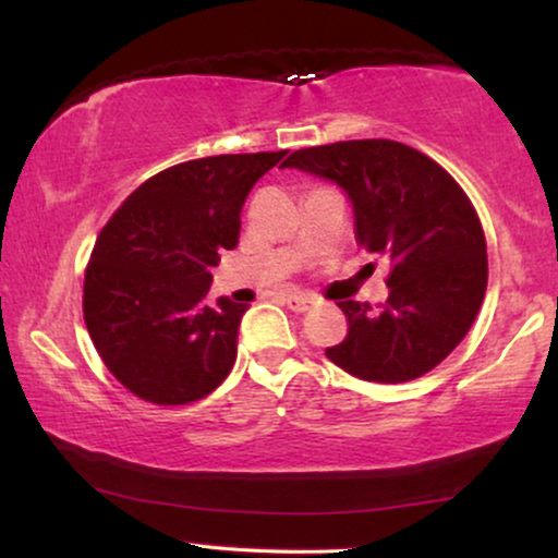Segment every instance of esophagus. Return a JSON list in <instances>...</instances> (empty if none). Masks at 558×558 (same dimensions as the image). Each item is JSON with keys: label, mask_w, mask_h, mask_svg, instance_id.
Returning a JSON list of instances; mask_svg holds the SVG:
<instances>
[{"label": "esophagus", "mask_w": 558, "mask_h": 558, "mask_svg": "<svg viewBox=\"0 0 558 558\" xmlns=\"http://www.w3.org/2000/svg\"><path fill=\"white\" fill-rule=\"evenodd\" d=\"M281 302H284L292 312H307L312 304H315V300H312L310 294H302V292L281 294Z\"/></svg>", "instance_id": "1"}]
</instances>
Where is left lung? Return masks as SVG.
Returning a JSON list of instances; mask_svg holds the SVG:
<instances>
[{"instance_id":"left-lung-1","label":"left lung","mask_w":558,"mask_h":558,"mask_svg":"<svg viewBox=\"0 0 558 558\" xmlns=\"http://www.w3.org/2000/svg\"><path fill=\"white\" fill-rule=\"evenodd\" d=\"M284 167L335 182L353 205L355 241L391 264L386 307L342 300L348 338L325 355L373 384L429 373L485 300V233L468 195L434 159L391 140L300 149Z\"/></svg>"}]
</instances>
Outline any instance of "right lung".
Instances as JSON below:
<instances>
[{
  "instance_id": "1",
  "label": "right lung",
  "mask_w": 558,
  "mask_h": 558,
  "mask_svg": "<svg viewBox=\"0 0 558 558\" xmlns=\"http://www.w3.org/2000/svg\"><path fill=\"white\" fill-rule=\"evenodd\" d=\"M287 151L174 165L134 190L98 233L83 317L106 368L144 401L178 407L223 384L248 304L208 300L243 203Z\"/></svg>"
}]
</instances>
